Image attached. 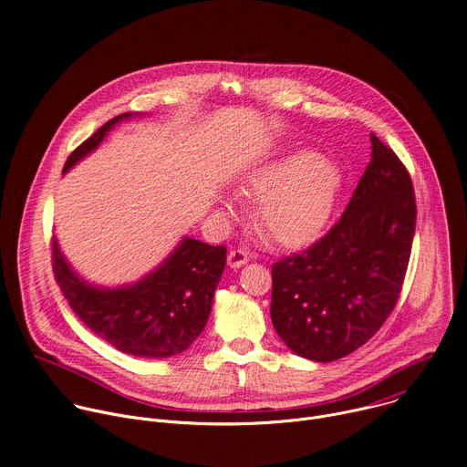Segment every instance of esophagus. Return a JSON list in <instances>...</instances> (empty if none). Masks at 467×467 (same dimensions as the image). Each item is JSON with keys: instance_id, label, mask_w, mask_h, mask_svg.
<instances>
[{"instance_id": "esophagus-1", "label": "esophagus", "mask_w": 467, "mask_h": 467, "mask_svg": "<svg viewBox=\"0 0 467 467\" xmlns=\"http://www.w3.org/2000/svg\"><path fill=\"white\" fill-rule=\"evenodd\" d=\"M247 253L244 249H231L229 251V256H227V262L231 268H242L244 264H247Z\"/></svg>"}]
</instances>
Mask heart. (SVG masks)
<instances>
[{"mask_svg":"<svg viewBox=\"0 0 467 467\" xmlns=\"http://www.w3.org/2000/svg\"><path fill=\"white\" fill-rule=\"evenodd\" d=\"M342 190L335 162L312 151H292L249 173L242 193L258 203V229L283 247H303L327 227ZM225 211L234 213L231 199Z\"/></svg>","mask_w":467,"mask_h":467,"instance_id":"obj_1","label":"heart"}]
</instances>
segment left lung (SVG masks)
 Here are the masks:
<instances>
[{"mask_svg":"<svg viewBox=\"0 0 467 467\" xmlns=\"http://www.w3.org/2000/svg\"><path fill=\"white\" fill-rule=\"evenodd\" d=\"M416 231L412 179L371 132V162L340 222L303 253L274 264L272 323L299 357L338 360L391 314Z\"/></svg>","mask_w":467,"mask_h":467,"instance_id":"left-lung-1","label":"left lung"}]
</instances>
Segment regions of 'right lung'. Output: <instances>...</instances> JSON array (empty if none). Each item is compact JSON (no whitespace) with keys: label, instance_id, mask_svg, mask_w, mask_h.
<instances>
[{"label":"right lung","instance_id":"1","mask_svg":"<svg viewBox=\"0 0 467 467\" xmlns=\"http://www.w3.org/2000/svg\"><path fill=\"white\" fill-rule=\"evenodd\" d=\"M125 112L109 119L64 164L62 173L92 153ZM53 274L70 308L99 338L121 353L168 358L188 349L202 335L222 279L227 249L182 238L157 270L118 288H101L81 279L53 238Z\"/></svg>","mask_w":467,"mask_h":467}]
</instances>
